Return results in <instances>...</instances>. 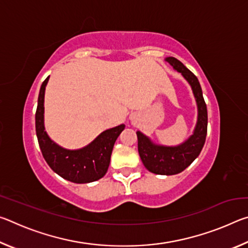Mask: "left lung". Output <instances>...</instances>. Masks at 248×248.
Masks as SVG:
<instances>
[{"instance_id": "obj_1", "label": "left lung", "mask_w": 248, "mask_h": 248, "mask_svg": "<svg viewBox=\"0 0 248 248\" xmlns=\"http://www.w3.org/2000/svg\"><path fill=\"white\" fill-rule=\"evenodd\" d=\"M165 61L169 62L173 69L182 74L183 78L189 83L198 108L196 127L186 141L175 146L156 144L141 131H137L138 151L145 169L151 173L176 175L187 169L198 157L202 150L207 137L208 112L202 90L196 75L176 58H165Z\"/></svg>"}]
</instances>
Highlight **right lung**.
I'll list each match as a JSON object with an SVG mask.
<instances>
[{"mask_svg": "<svg viewBox=\"0 0 248 248\" xmlns=\"http://www.w3.org/2000/svg\"><path fill=\"white\" fill-rule=\"evenodd\" d=\"M49 77L41 84L36 110V133L41 153L54 173L75 184H87L104 177L110 163L114 144L125 125L107 129L90 144L68 150L50 139L45 130V91Z\"/></svg>", "mask_w": 248, "mask_h": 248, "instance_id": "add662e5", "label": "right lung"}]
</instances>
